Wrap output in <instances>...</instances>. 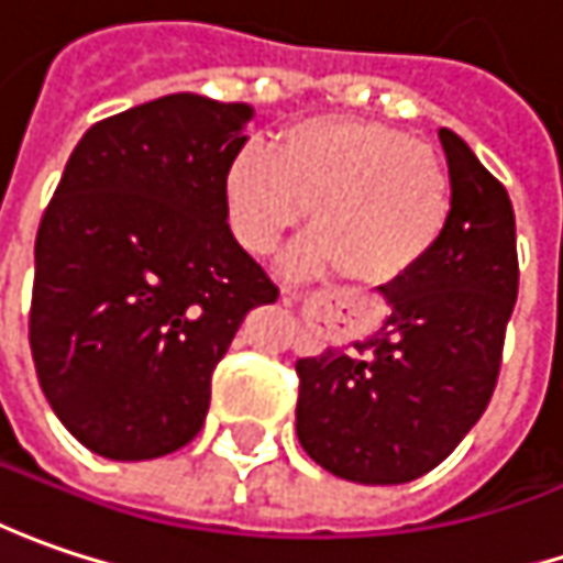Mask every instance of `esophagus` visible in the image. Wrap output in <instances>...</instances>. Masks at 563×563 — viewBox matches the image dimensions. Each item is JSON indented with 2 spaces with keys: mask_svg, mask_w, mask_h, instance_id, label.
<instances>
[{
  "mask_svg": "<svg viewBox=\"0 0 563 563\" xmlns=\"http://www.w3.org/2000/svg\"><path fill=\"white\" fill-rule=\"evenodd\" d=\"M283 302H286V306H299L302 299H299L296 292H289V289H286V292H283Z\"/></svg>",
  "mask_w": 563,
  "mask_h": 563,
  "instance_id": "obj_1",
  "label": "esophagus"
}]
</instances>
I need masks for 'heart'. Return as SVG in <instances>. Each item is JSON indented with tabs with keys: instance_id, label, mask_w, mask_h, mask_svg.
Segmentation results:
<instances>
[{
	"instance_id": "b5f03b06",
	"label": "heart",
	"mask_w": 563,
	"mask_h": 563,
	"mask_svg": "<svg viewBox=\"0 0 563 563\" xmlns=\"http://www.w3.org/2000/svg\"><path fill=\"white\" fill-rule=\"evenodd\" d=\"M223 208L239 245L267 255L311 210L292 274L336 264L343 280L384 286L409 277L448 233L451 173L428 144L368 119L311 115L286 125L274 154L239 147L223 169Z\"/></svg>"
}]
</instances>
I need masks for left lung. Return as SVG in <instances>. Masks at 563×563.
Here are the masks:
<instances>
[{
	"instance_id": "obj_1",
	"label": "left lung",
	"mask_w": 563,
	"mask_h": 563,
	"mask_svg": "<svg viewBox=\"0 0 563 563\" xmlns=\"http://www.w3.org/2000/svg\"><path fill=\"white\" fill-rule=\"evenodd\" d=\"M453 208L441 245L380 286L387 318L350 346L296 362V434L328 473L358 485L426 476L492 400L517 302V223L504 188L441 129Z\"/></svg>"
}]
</instances>
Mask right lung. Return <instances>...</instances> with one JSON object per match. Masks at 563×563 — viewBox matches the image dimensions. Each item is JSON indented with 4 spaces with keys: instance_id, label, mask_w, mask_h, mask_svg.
Returning a JSON list of instances; mask_svg holds the SVG:
<instances>
[{
    "instance_id": "right-lung-1",
    "label": "right lung",
    "mask_w": 563,
    "mask_h": 563,
    "mask_svg": "<svg viewBox=\"0 0 563 563\" xmlns=\"http://www.w3.org/2000/svg\"><path fill=\"white\" fill-rule=\"evenodd\" d=\"M252 115L169 93L90 125L65 163L34 245L31 353L87 451L137 463L185 448L235 330L277 302L223 208Z\"/></svg>"
}]
</instances>
